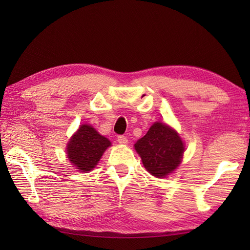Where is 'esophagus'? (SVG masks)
<instances>
[{"label": "esophagus", "mask_w": 250, "mask_h": 250, "mask_svg": "<svg viewBox=\"0 0 250 250\" xmlns=\"http://www.w3.org/2000/svg\"><path fill=\"white\" fill-rule=\"evenodd\" d=\"M117 141H118L119 144H122V145H125L126 143H128V139H126V136L125 135H119L117 137Z\"/></svg>", "instance_id": "34e87169"}]
</instances>
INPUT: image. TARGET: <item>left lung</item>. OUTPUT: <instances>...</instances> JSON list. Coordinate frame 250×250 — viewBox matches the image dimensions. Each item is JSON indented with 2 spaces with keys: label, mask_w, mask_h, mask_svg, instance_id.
<instances>
[{
  "label": "left lung",
  "mask_w": 250,
  "mask_h": 250,
  "mask_svg": "<svg viewBox=\"0 0 250 250\" xmlns=\"http://www.w3.org/2000/svg\"><path fill=\"white\" fill-rule=\"evenodd\" d=\"M134 147L147 171L159 178L166 177L179 166L185 150L176 132L160 122L153 124Z\"/></svg>",
  "instance_id": "8db88e82"
}]
</instances>
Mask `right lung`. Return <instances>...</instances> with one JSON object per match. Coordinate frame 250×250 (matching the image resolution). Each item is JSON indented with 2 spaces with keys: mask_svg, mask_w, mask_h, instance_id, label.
<instances>
[{
  "mask_svg": "<svg viewBox=\"0 0 250 250\" xmlns=\"http://www.w3.org/2000/svg\"><path fill=\"white\" fill-rule=\"evenodd\" d=\"M108 146L110 142L91 125H81L67 145L68 160L81 172L91 171Z\"/></svg>",
  "mask_w": 250,
  "mask_h": 250,
  "instance_id": "right-lung-1",
  "label": "right lung"
}]
</instances>
